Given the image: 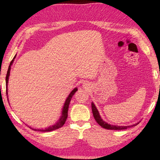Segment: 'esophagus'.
I'll return each instance as SVG.
<instances>
[{"label":"esophagus","mask_w":160,"mask_h":160,"mask_svg":"<svg viewBox=\"0 0 160 160\" xmlns=\"http://www.w3.org/2000/svg\"><path fill=\"white\" fill-rule=\"evenodd\" d=\"M87 87V83H85V84H84V87H85V88H86Z\"/></svg>","instance_id":"obj_1"}]
</instances>
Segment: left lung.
<instances>
[{"label":"left lung","instance_id":"1","mask_svg":"<svg viewBox=\"0 0 160 160\" xmlns=\"http://www.w3.org/2000/svg\"><path fill=\"white\" fill-rule=\"evenodd\" d=\"M91 108H92V112H93V117L95 118V120L97 122V123L100 125L102 127L106 129H110V130H124V129H127L128 128H130L132 127H135L139 124V122H138L137 124H132L131 126H118V125H111L107 123L106 122H104L102 119L101 118L99 112H98V109L96 108L95 104L92 102L91 103Z\"/></svg>","mask_w":160,"mask_h":160}]
</instances>
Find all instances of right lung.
<instances>
[{
	"instance_id": "right-lung-1",
	"label": "right lung",
	"mask_w": 160,
	"mask_h": 160,
	"mask_svg": "<svg viewBox=\"0 0 160 160\" xmlns=\"http://www.w3.org/2000/svg\"><path fill=\"white\" fill-rule=\"evenodd\" d=\"M16 56H14V58H13V60L11 61V62H10V64H9V68H8V73H7L6 79H5V80H6V94H7V96H8V80H9V73H10V69H11V66H12V63L13 62V60L15 59ZM77 91H78L77 88H75V89L72 91H71V92L70 93V94L69 95V96H68V98H67V100L65 101V102H64V106H63L62 111V115H61L60 119H59L58 120V122H56L55 124L53 125V126H51V127H47V128H46L45 129H36V128L35 129H33L31 127H29V128H32L33 131H42V132H49V131H54V130H56V129L59 128L60 127H62V126L64 125V124L65 123V122L67 120V116H68V108H69L70 101L71 100V98H72L73 96L74 95V93H76Z\"/></svg>"
}]
</instances>
